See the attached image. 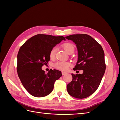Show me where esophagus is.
Segmentation results:
<instances>
[{
  "mask_svg": "<svg viewBox=\"0 0 120 120\" xmlns=\"http://www.w3.org/2000/svg\"><path fill=\"white\" fill-rule=\"evenodd\" d=\"M61 74H62L63 75H65L66 74H67V72H64V71H62V72H61Z\"/></svg>",
  "mask_w": 120,
  "mask_h": 120,
  "instance_id": "obj_1",
  "label": "esophagus"
}]
</instances>
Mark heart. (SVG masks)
Masks as SVG:
<instances>
[{"label": "heart", "mask_w": 120, "mask_h": 120, "mask_svg": "<svg viewBox=\"0 0 120 120\" xmlns=\"http://www.w3.org/2000/svg\"><path fill=\"white\" fill-rule=\"evenodd\" d=\"M63 48L66 50V52L68 53L71 50H74V45H72L71 43H65L63 45ZM56 48H53L50 50L49 53V56L50 58H53L55 56V54L56 52ZM70 66V63H66V62H63V61H58L54 64V67L56 68L59 69L60 70L62 71H66L68 70V67Z\"/></svg>", "instance_id": "b5f03b06"}]
</instances>
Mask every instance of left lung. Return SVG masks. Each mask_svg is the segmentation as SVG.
<instances>
[{"mask_svg": "<svg viewBox=\"0 0 120 120\" xmlns=\"http://www.w3.org/2000/svg\"><path fill=\"white\" fill-rule=\"evenodd\" d=\"M66 38L73 41L78 49V61L73 70L83 71L82 74H71L72 79L67 85L68 92L72 97L83 99L97 90L105 74L104 50L88 34H71Z\"/></svg>", "mask_w": 120, "mask_h": 120, "instance_id": "left-lung-1", "label": "left lung"}]
</instances>
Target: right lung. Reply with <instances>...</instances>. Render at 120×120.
<instances>
[{
	"mask_svg": "<svg viewBox=\"0 0 120 120\" xmlns=\"http://www.w3.org/2000/svg\"><path fill=\"white\" fill-rule=\"evenodd\" d=\"M63 40L66 41L63 36L37 34L20 47L17 54V74L24 88L32 96L43 97L49 95L54 82L62 75L56 70L46 74L41 67L50 60V50Z\"/></svg>",
	"mask_w": 120,
	"mask_h": 120,
	"instance_id": "1",
	"label": "right lung"
}]
</instances>
